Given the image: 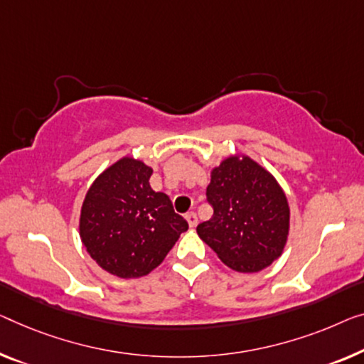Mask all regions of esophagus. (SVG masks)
I'll list each match as a JSON object with an SVG mask.
<instances>
[{
	"label": "esophagus",
	"instance_id": "1",
	"mask_svg": "<svg viewBox=\"0 0 364 364\" xmlns=\"http://www.w3.org/2000/svg\"><path fill=\"white\" fill-rule=\"evenodd\" d=\"M186 220H188V225L189 227H196L198 225V215L194 214V213L186 214Z\"/></svg>",
	"mask_w": 364,
	"mask_h": 364
}]
</instances>
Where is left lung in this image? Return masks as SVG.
I'll return each mask as SVG.
<instances>
[{"mask_svg": "<svg viewBox=\"0 0 364 364\" xmlns=\"http://www.w3.org/2000/svg\"><path fill=\"white\" fill-rule=\"evenodd\" d=\"M208 200L214 214L196 232L220 262L258 273L278 259L289 237V203L278 180L245 154L210 168Z\"/></svg>", "mask_w": 364, "mask_h": 364, "instance_id": "left-lung-1", "label": "left lung"}]
</instances>
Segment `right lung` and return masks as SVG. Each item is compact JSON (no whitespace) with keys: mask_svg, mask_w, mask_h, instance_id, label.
Instances as JSON below:
<instances>
[{"mask_svg":"<svg viewBox=\"0 0 364 364\" xmlns=\"http://www.w3.org/2000/svg\"><path fill=\"white\" fill-rule=\"evenodd\" d=\"M151 173L142 160L122 156L97 175L81 204V243L117 278L149 274L188 230L170 198L151 189Z\"/></svg>","mask_w":364,"mask_h":364,"instance_id":"right-lung-1","label":"right lung"}]
</instances>
